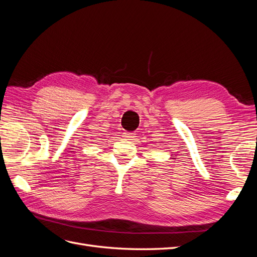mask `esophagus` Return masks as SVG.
Wrapping results in <instances>:
<instances>
[{
    "mask_svg": "<svg viewBox=\"0 0 257 257\" xmlns=\"http://www.w3.org/2000/svg\"><path fill=\"white\" fill-rule=\"evenodd\" d=\"M135 135H136L135 133H123V137H124L127 140H133L136 137Z\"/></svg>",
    "mask_w": 257,
    "mask_h": 257,
    "instance_id": "esophagus-1",
    "label": "esophagus"
}]
</instances>
